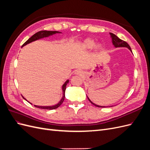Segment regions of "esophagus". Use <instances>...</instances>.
<instances>
[{
    "mask_svg": "<svg viewBox=\"0 0 150 150\" xmlns=\"http://www.w3.org/2000/svg\"><path fill=\"white\" fill-rule=\"evenodd\" d=\"M75 74H78V75H81V74H82V72H81V71H80V70H76L75 71Z\"/></svg>",
    "mask_w": 150,
    "mask_h": 150,
    "instance_id": "obj_1",
    "label": "esophagus"
}]
</instances>
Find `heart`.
I'll list each match as a JSON object with an SVG mask.
<instances>
[{"mask_svg":"<svg viewBox=\"0 0 150 150\" xmlns=\"http://www.w3.org/2000/svg\"><path fill=\"white\" fill-rule=\"evenodd\" d=\"M95 44H96V42H95V40L94 39L91 38H86L83 40L82 43H81V47L84 49L88 50L92 49L93 47H94L95 51L96 52H99L103 49V46L102 44H97L95 45ZM94 45L95 46V47L94 46Z\"/></svg>","mask_w":150,"mask_h":150,"instance_id":"heart-1","label":"heart"}]
</instances>
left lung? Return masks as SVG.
<instances>
[{"mask_svg": "<svg viewBox=\"0 0 150 150\" xmlns=\"http://www.w3.org/2000/svg\"><path fill=\"white\" fill-rule=\"evenodd\" d=\"M110 36H111V39H112V43L113 44V46H115V47H116V48H117V47H126V48H128L131 52H132V51H131V47H130V46H129V44L128 43H127L125 41H124V40L120 39L118 37H117V35H116L114 34L110 33ZM86 96H87V95H86ZM87 98L89 99V101L91 103L93 104V105H94L95 106H96V107H99V108H106V107L114 106H99V105H98V104H95V103H94L93 102H92L91 101L90 99L88 98V96H87ZM115 106H116V105H115Z\"/></svg>", "mask_w": 150, "mask_h": 150, "instance_id": "left-lung-1", "label": "left lung"}]
</instances>
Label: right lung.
<instances>
[{
  "label": "right lung",
  "instance_id": "right-lung-1",
  "mask_svg": "<svg viewBox=\"0 0 150 150\" xmlns=\"http://www.w3.org/2000/svg\"><path fill=\"white\" fill-rule=\"evenodd\" d=\"M62 33L61 32H59V31H50V30H41V31H39L38 33H35V34H34L32 37H30L27 41L22 45V47H23L24 46H25V45L28 44L32 42H34L35 41V40H39V39H43L44 38H48L49 36H51L53 35L56 34H61ZM69 80L67 79L66 82L62 84V97L61 99V100L58 102V103H57L55 105H53V106H38V105H34L35 107L36 108H40V109H44V110H55V109L57 108L58 107H59L61 104L63 103L64 100V98H65V91H66V85L69 83ZM22 98H23L25 100L28 101L27 99L22 96ZM29 102V101H28ZM29 103H30L32 104L31 103L29 102Z\"/></svg>",
  "mask_w": 150,
  "mask_h": 150
}]
</instances>
